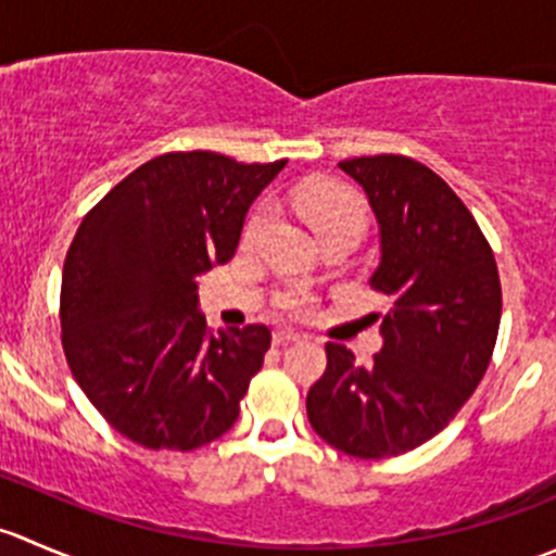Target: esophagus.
<instances>
[{
  "label": "esophagus",
  "instance_id": "esophagus-1",
  "mask_svg": "<svg viewBox=\"0 0 556 556\" xmlns=\"http://www.w3.org/2000/svg\"><path fill=\"white\" fill-rule=\"evenodd\" d=\"M301 339V333H295V330H290V328H279V330H274V336H271V341L277 346H285V344H293V341H299Z\"/></svg>",
  "mask_w": 556,
  "mask_h": 556
}]
</instances>
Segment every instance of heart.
I'll return each instance as SVG.
<instances>
[{
  "mask_svg": "<svg viewBox=\"0 0 556 556\" xmlns=\"http://www.w3.org/2000/svg\"><path fill=\"white\" fill-rule=\"evenodd\" d=\"M293 210L304 217L306 226L312 228L314 237L323 239L330 233H357L361 237L366 228V210L355 190L346 185L333 182V179H306L290 195ZM268 220V206H257L252 217L247 220L244 237L252 239ZM285 309L301 314L309 309V299L299 290L288 293L282 299Z\"/></svg>",
  "mask_w": 556,
  "mask_h": 556,
  "instance_id": "heart-1",
  "label": "heart"
}]
</instances>
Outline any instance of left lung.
<instances>
[{
	"label": "left lung",
	"mask_w": 556,
	"mask_h": 556,
	"mask_svg": "<svg viewBox=\"0 0 556 556\" xmlns=\"http://www.w3.org/2000/svg\"><path fill=\"white\" fill-rule=\"evenodd\" d=\"M379 226L374 290L392 301L368 366L328 341V368L306 395L314 433L363 459L417 450L452 422L490 366L501 328L495 255L468 206L403 155L341 161Z\"/></svg>",
	"instance_id": "obj_1"
}]
</instances>
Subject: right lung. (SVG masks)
Instances as JSON below:
<instances>
[{
	"label": "right lung",
	"instance_id": "obj_1",
	"mask_svg": "<svg viewBox=\"0 0 556 556\" xmlns=\"http://www.w3.org/2000/svg\"><path fill=\"white\" fill-rule=\"evenodd\" d=\"M285 164H239L206 150L159 155L77 228L61 277L66 363L134 444L190 452L237 422L271 330L212 336L199 274L237 252L252 201Z\"/></svg>",
	"mask_w": 556,
	"mask_h": 556
}]
</instances>
